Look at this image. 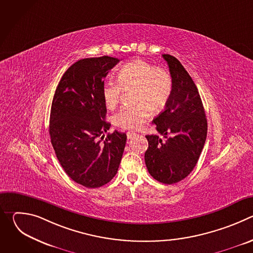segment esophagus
Here are the masks:
<instances>
[{
  "instance_id": "esophagus-1",
  "label": "esophagus",
  "mask_w": 253,
  "mask_h": 253,
  "mask_svg": "<svg viewBox=\"0 0 253 253\" xmlns=\"http://www.w3.org/2000/svg\"><path fill=\"white\" fill-rule=\"evenodd\" d=\"M136 136V133L134 132H127V138L128 139H133Z\"/></svg>"
}]
</instances>
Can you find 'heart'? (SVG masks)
<instances>
[{
  "mask_svg": "<svg viewBox=\"0 0 253 253\" xmlns=\"http://www.w3.org/2000/svg\"><path fill=\"white\" fill-rule=\"evenodd\" d=\"M118 81H104L102 98L106 107L112 109L118 104L123 89H135L133 99L137 104L121 107L113 116V123L122 129H137L149 119L150 110H163L173 90L169 72L144 60H134L123 66Z\"/></svg>",
  "mask_w": 253,
  "mask_h": 253,
  "instance_id": "1",
  "label": "heart"
}]
</instances>
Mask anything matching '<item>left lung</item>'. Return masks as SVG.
I'll return each mask as SVG.
<instances>
[{
    "label": "left lung",
    "instance_id": "left-lung-1",
    "mask_svg": "<svg viewBox=\"0 0 253 253\" xmlns=\"http://www.w3.org/2000/svg\"><path fill=\"white\" fill-rule=\"evenodd\" d=\"M173 82L171 97L153 120L158 135H146L145 164L150 175L164 184L187 177L195 167L207 136V120L196 85L175 57L162 55Z\"/></svg>",
    "mask_w": 253,
    "mask_h": 253
}]
</instances>
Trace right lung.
I'll return each instance as SVG.
<instances>
[{
	"label": "right lung",
	"instance_id": "add662e5",
	"mask_svg": "<svg viewBox=\"0 0 253 253\" xmlns=\"http://www.w3.org/2000/svg\"><path fill=\"white\" fill-rule=\"evenodd\" d=\"M119 59L103 56L77 61L62 76L51 106L49 133L56 156L78 184L98 188L116 175L127 136L105 121L102 85ZM103 141H102L101 140Z\"/></svg>",
	"mask_w": 253,
	"mask_h": 253
}]
</instances>
